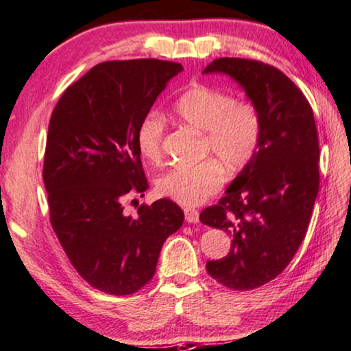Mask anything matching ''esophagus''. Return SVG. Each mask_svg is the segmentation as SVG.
I'll list each match as a JSON object with an SVG mask.
<instances>
[{"label":"esophagus","mask_w":351,"mask_h":351,"mask_svg":"<svg viewBox=\"0 0 351 351\" xmlns=\"http://www.w3.org/2000/svg\"><path fill=\"white\" fill-rule=\"evenodd\" d=\"M185 221L188 223L199 222V211L194 208H185Z\"/></svg>","instance_id":"esophagus-1"}]
</instances>
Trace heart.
<instances>
[{"label": "heart", "instance_id": "b5f03b06", "mask_svg": "<svg viewBox=\"0 0 351 351\" xmlns=\"http://www.w3.org/2000/svg\"><path fill=\"white\" fill-rule=\"evenodd\" d=\"M174 113L182 123L204 132V155L197 165L172 166L155 182L160 196L186 206H197L222 186L223 169L237 172L252 162L260 147L263 123L250 101L234 99L204 84H194L177 97ZM165 123L151 113L136 132L138 151L149 162L162 158Z\"/></svg>", "mask_w": 351, "mask_h": 351}]
</instances>
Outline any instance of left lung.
Wrapping results in <instances>:
<instances>
[{
	"label": "left lung",
	"mask_w": 351,
	"mask_h": 351,
	"mask_svg": "<svg viewBox=\"0 0 351 351\" xmlns=\"http://www.w3.org/2000/svg\"><path fill=\"white\" fill-rule=\"evenodd\" d=\"M204 73L237 80L261 117L255 157L200 213V222L232 237L228 255L206 261V272L230 289H255L285 271L311 221L320 180L313 108L286 74L260 60L222 57Z\"/></svg>",
	"instance_id": "1"
}]
</instances>
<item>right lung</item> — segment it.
Masks as SVG:
<instances>
[{"instance_id":"add662e5","label":"right lung","mask_w":351,"mask_h":351,"mask_svg":"<svg viewBox=\"0 0 351 351\" xmlns=\"http://www.w3.org/2000/svg\"><path fill=\"white\" fill-rule=\"evenodd\" d=\"M182 70L158 59L102 62L63 91L51 114L43 162L51 226L77 274L106 294L147 285L166 238L183 223L169 199L143 204L135 216L124 210L149 188L138 128Z\"/></svg>"}]
</instances>
